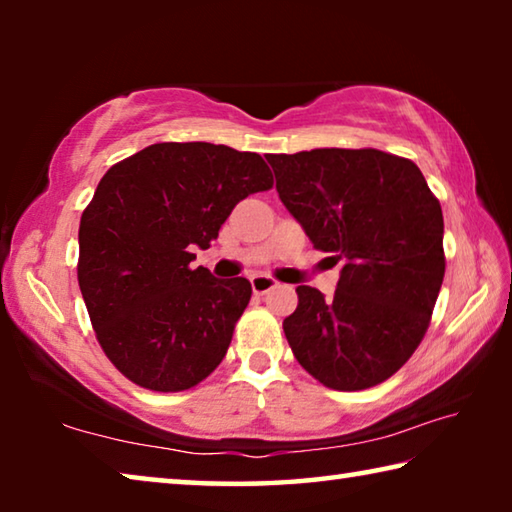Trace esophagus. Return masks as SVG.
I'll return each instance as SVG.
<instances>
[{"label": "esophagus", "mask_w": 512, "mask_h": 512, "mask_svg": "<svg viewBox=\"0 0 512 512\" xmlns=\"http://www.w3.org/2000/svg\"><path fill=\"white\" fill-rule=\"evenodd\" d=\"M250 287H253L255 296H264V293L277 287V282L271 275H255V277H250Z\"/></svg>", "instance_id": "obj_1"}]
</instances>
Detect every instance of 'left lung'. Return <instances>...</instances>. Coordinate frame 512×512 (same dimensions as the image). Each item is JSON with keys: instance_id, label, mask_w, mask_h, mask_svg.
<instances>
[{"instance_id": "obj_1", "label": "left lung", "mask_w": 512, "mask_h": 512, "mask_svg": "<svg viewBox=\"0 0 512 512\" xmlns=\"http://www.w3.org/2000/svg\"><path fill=\"white\" fill-rule=\"evenodd\" d=\"M280 201L314 248L345 259L332 298L296 289L293 357L334 391L395 375L427 332L445 277L443 210L411 160L377 149L268 155Z\"/></svg>"}]
</instances>
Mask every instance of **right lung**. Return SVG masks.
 Returning <instances> with one entry per match:
<instances>
[{
  "label": "right lung",
  "instance_id": "right-lung-1",
  "mask_svg": "<svg viewBox=\"0 0 512 512\" xmlns=\"http://www.w3.org/2000/svg\"><path fill=\"white\" fill-rule=\"evenodd\" d=\"M273 187L262 155L210 142L151 144L106 171L83 210L79 287L121 375L158 393L214 372L250 300L246 277L192 268L248 194Z\"/></svg>",
  "mask_w": 512,
  "mask_h": 512
}]
</instances>
